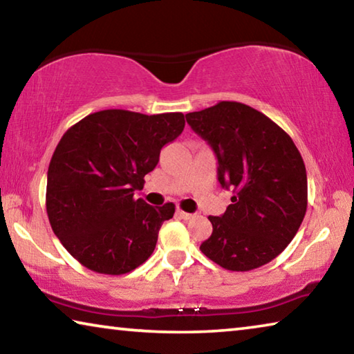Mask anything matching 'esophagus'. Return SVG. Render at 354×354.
I'll list each match as a JSON object with an SVG mask.
<instances>
[{"label":"esophagus","mask_w":354,"mask_h":354,"mask_svg":"<svg viewBox=\"0 0 354 354\" xmlns=\"http://www.w3.org/2000/svg\"><path fill=\"white\" fill-rule=\"evenodd\" d=\"M176 214L179 215V217L181 218H184V220H190V218H194L195 215L194 214H189V212H184V211H181V209H178L176 211Z\"/></svg>","instance_id":"esophagus-1"}]
</instances>
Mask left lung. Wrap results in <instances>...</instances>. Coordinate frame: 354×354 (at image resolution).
I'll use <instances>...</instances> for the list:
<instances>
[{
    "mask_svg": "<svg viewBox=\"0 0 354 354\" xmlns=\"http://www.w3.org/2000/svg\"><path fill=\"white\" fill-rule=\"evenodd\" d=\"M187 123L217 156L218 181L231 189L221 217L200 250L220 267L248 272L283 253L308 207L306 167L290 136L262 112L220 101L185 113Z\"/></svg>",
    "mask_w": 354,
    "mask_h": 354,
    "instance_id": "1",
    "label": "left lung"
}]
</instances>
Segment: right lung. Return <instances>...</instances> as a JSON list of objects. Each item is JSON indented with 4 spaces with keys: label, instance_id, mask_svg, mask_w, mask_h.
I'll use <instances>...</instances> for the list:
<instances>
[{
    "label": "right lung",
    "instance_id": "obj_1",
    "mask_svg": "<svg viewBox=\"0 0 354 354\" xmlns=\"http://www.w3.org/2000/svg\"><path fill=\"white\" fill-rule=\"evenodd\" d=\"M184 124L181 112L107 109L62 136L48 167L46 212L65 250L88 270L124 274L151 256L175 205L153 207L134 192Z\"/></svg>",
    "mask_w": 354,
    "mask_h": 354
}]
</instances>
